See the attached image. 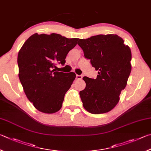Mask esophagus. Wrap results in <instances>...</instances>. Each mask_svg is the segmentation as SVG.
Here are the masks:
<instances>
[{
  "instance_id": "obj_1",
  "label": "esophagus",
  "mask_w": 151,
  "mask_h": 151,
  "mask_svg": "<svg viewBox=\"0 0 151 151\" xmlns=\"http://www.w3.org/2000/svg\"><path fill=\"white\" fill-rule=\"evenodd\" d=\"M83 76L81 75H76V79L77 80H81V79H82Z\"/></svg>"
}]
</instances>
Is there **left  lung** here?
I'll use <instances>...</instances> for the list:
<instances>
[{
  "instance_id": "1",
  "label": "left lung",
  "mask_w": 151,
  "mask_h": 151,
  "mask_svg": "<svg viewBox=\"0 0 151 151\" xmlns=\"http://www.w3.org/2000/svg\"><path fill=\"white\" fill-rule=\"evenodd\" d=\"M84 57L98 71L97 78L83 77L86 88L80 92L83 107L93 114L109 112L119 100L131 71V52L117 34L80 39Z\"/></svg>"
}]
</instances>
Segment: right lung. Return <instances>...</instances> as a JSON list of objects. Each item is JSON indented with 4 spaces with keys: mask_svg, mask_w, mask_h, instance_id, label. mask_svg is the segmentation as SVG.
I'll return each mask as SVG.
<instances>
[{
    "mask_svg": "<svg viewBox=\"0 0 151 151\" xmlns=\"http://www.w3.org/2000/svg\"><path fill=\"white\" fill-rule=\"evenodd\" d=\"M78 40L55 33H36L18 52L20 81L27 98L40 111L54 113L62 107L65 94L76 76L57 71L56 64H65L66 55Z\"/></svg>",
    "mask_w": 151,
    "mask_h": 151,
    "instance_id": "right-lung-1",
    "label": "right lung"
}]
</instances>
